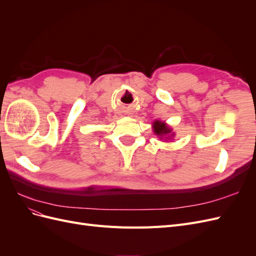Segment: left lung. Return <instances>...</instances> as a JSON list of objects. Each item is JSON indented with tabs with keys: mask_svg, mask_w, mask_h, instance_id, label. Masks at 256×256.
<instances>
[{
	"mask_svg": "<svg viewBox=\"0 0 256 256\" xmlns=\"http://www.w3.org/2000/svg\"><path fill=\"white\" fill-rule=\"evenodd\" d=\"M154 134H157L158 136H160L162 138H166V140H168V138H172L174 134H172V129L170 128L164 122H160V120H154Z\"/></svg>",
	"mask_w": 256,
	"mask_h": 256,
	"instance_id": "left-lung-1",
	"label": "left lung"
}]
</instances>
